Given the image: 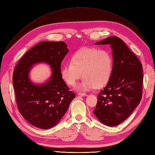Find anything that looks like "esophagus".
<instances>
[{
    "mask_svg": "<svg viewBox=\"0 0 155 155\" xmlns=\"http://www.w3.org/2000/svg\"><path fill=\"white\" fill-rule=\"evenodd\" d=\"M78 95H79V96H82V97L87 96V94L84 93H78Z\"/></svg>",
    "mask_w": 155,
    "mask_h": 155,
    "instance_id": "1",
    "label": "esophagus"
}]
</instances>
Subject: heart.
<instances>
[{"label": "heart", "mask_w": 155, "mask_h": 155, "mask_svg": "<svg viewBox=\"0 0 155 155\" xmlns=\"http://www.w3.org/2000/svg\"><path fill=\"white\" fill-rule=\"evenodd\" d=\"M113 69V58L110 51L95 48H84L72 55L71 62L61 69L62 79L69 86H74L83 76V80L77 86L79 91L101 88L110 80Z\"/></svg>", "instance_id": "b5f03b06"}]
</instances>
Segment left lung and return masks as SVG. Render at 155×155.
I'll use <instances>...</instances> for the list:
<instances>
[{"instance_id": "left-lung-1", "label": "left lung", "mask_w": 155, "mask_h": 155, "mask_svg": "<svg viewBox=\"0 0 155 155\" xmlns=\"http://www.w3.org/2000/svg\"><path fill=\"white\" fill-rule=\"evenodd\" d=\"M96 45H110L113 69L110 80L98 94L93 113L102 123L117 126L130 116L143 94V66L123 40L110 37Z\"/></svg>"}]
</instances>
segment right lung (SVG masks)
Wrapping results in <instances>:
<instances>
[{"mask_svg": "<svg viewBox=\"0 0 155 155\" xmlns=\"http://www.w3.org/2000/svg\"><path fill=\"white\" fill-rule=\"evenodd\" d=\"M68 52L64 42L42 41L26 52L15 68L12 83L18 109L36 127L47 129L55 126L75 97L61 77V64ZM39 62L52 68L50 79L40 85L32 84L28 77L31 66Z\"/></svg>", "mask_w": 155, "mask_h": 155, "instance_id": "add662e5", "label": "right lung"}]
</instances>
